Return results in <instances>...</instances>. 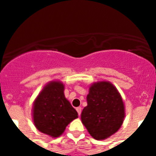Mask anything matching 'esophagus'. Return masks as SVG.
I'll use <instances>...</instances> for the list:
<instances>
[{"label":"esophagus","instance_id":"esophagus-1","mask_svg":"<svg viewBox=\"0 0 156 156\" xmlns=\"http://www.w3.org/2000/svg\"><path fill=\"white\" fill-rule=\"evenodd\" d=\"M81 109H82V108H81L80 107H78V108H76V111H77V112H78V115H80V114H81Z\"/></svg>","mask_w":156,"mask_h":156}]
</instances>
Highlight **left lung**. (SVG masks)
<instances>
[{"mask_svg":"<svg viewBox=\"0 0 156 156\" xmlns=\"http://www.w3.org/2000/svg\"><path fill=\"white\" fill-rule=\"evenodd\" d=\"M87 105L81 113V121L91 137L104 140L118 131L125 117L120 94L108 81L94 83L87 96Z\"/></svg>","mask_w":156,"mask_h":156,"instance_id":"8db88e82","label":"left lung"}]
</instances>
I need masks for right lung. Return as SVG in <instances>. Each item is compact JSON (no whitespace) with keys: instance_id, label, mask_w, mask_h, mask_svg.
Returning <instances> with one entry per match:
<instances>
[{"instance_id":"1","label":"right lung","mask_w":156,"mask_h":156,"mask_svg":"<svg viewBox=\"0 0 156 156\" xmlns=\"http://www.w3.org/2000/svg\"><path fill=\"white\" fill-rule=\"evenodd\" d=\"M64 84L51 81L43 88L34 101L33 119L38 130L52 137L61 136L78 113L64 94Z\"/></svg>"}]
</instances>
